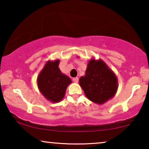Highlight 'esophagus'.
Wrapping results in <instances>:
<instances>
[{
	"label": "esophagus",
	"instance_id": "obj_1",
	"mask_svg": "<svg viewBox=\"0 0 149 149\" xmlns=\"http://www.w3.org/2000/svg\"><path fill=\"white\" fill-rule=\"evenodd\" d=\"M78 80H79V78H78V77H76V78H73V81L74 82H78Z\"/></svg>",
	"mask_w": 149,
	"mask_h": 149
}]
</instances>
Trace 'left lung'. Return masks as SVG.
Listing matches in <instances>:
<instances>
[{
  "label": "left lung",
  "mask_w": 149,
  "mask_h": 149,
  "mask_svg": "<svg viewBox=\"0 0 149 149\" xmlns=\"http://www.w3.org/2000/svg\"><path fill=\"white\" fill-rule=\"evenodd\" d=\"M79 84L86 97L97 104H103L113 98L118 88L113 71L102 60L94 58L88 61L85 75L80 77Z\"/></svg>",
  "instance_id": "8db88e82"
}]
</instances>
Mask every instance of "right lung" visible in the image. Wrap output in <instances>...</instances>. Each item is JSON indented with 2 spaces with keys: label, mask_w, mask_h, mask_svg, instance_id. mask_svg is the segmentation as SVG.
I'll return each mask as SVG.
<instances>
[{
  "label": "right lung",
  "mask_w": 149,
  "mask_h": 149,
  "mask_svg": "<svg viewBox=\"0 0 149 149\" xmlns=\"http://www.w3.org/2000/svg\"><path fill=\"white\" fill-rule=\"evenodd\" d=\"M60 60L48 61L39 73L37 85L39 91L51 102H59L65 97L67 86L71 83L68 76L61 72Z\"/></svg>",
  "instance_id": "right-lung-1"
}]
</instances>
